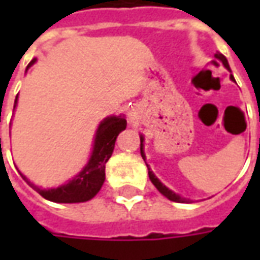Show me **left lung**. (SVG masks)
<instances>
[{
  "mask_svg": "<svg viewBox=\"0 0 260 260\" xmlns=\"http://www.w3.org/2000/svg\"><path fill=\"white\" fill-rule=\"evenodd\" d=\"M214 57H216V58H217L218 61H221L224 67H225V68H227L230 71V67H229V62H227V58L224 57L223 54L217 53V54H216V55H214ZM230 79L235 80L233 75H230ZM141 154H142V157H143V160H146V156H145V152H143V136H141ZM146 166H147V164H146ZM147 170H149V178H150V181H152V182H153V185L157 188L158 192H160L161 195L166 196V198H167V199H170V201L178 202V203H185V202H188V199H185V198H182V196H180V195H177L175 192H173V191H171V189H169L167 186L163 185V184H161V182H160V181L157 180V177L153 174L152 170L149 169V166H147Z\"/></svg>",
  "mask_w": 260,
  "mask_h": 260,
  "instance_id": "left-lung-1",
  "label": "left lung"
}]
</instances>
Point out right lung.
Listing matches in <instances>:
<instances>
[{
  "label": "right lung",
  "mask_w": 260,
  "mask_h": 260,
  "mask_svg": "<svg viewBox=\"0 0 260 260\" xmlns=\"http://www.w3.org/2000/svg\"><path fill=\"white\" fill-rule=\"evenodd\" d=\"M35 62H36V58L31 59L27 68ZM16 102H18V96L15 99L14 108L16 107ZM125 128H126V119L122 115L119 117L113 115V117L103 119L97 128L93 152L89 158V163L86 164L85 169L82 170L74 180L69 181L68 184H64L58 188H51V189H42L39 186L33 185L22 173L20 175L35 191L39 192L47 201L57 202V203H79V202L90 201L103 186V182L106 180V163L113 154L117 136Z\"/></svg>",
  "instance_id": "obj_1"
}]
</instances>
